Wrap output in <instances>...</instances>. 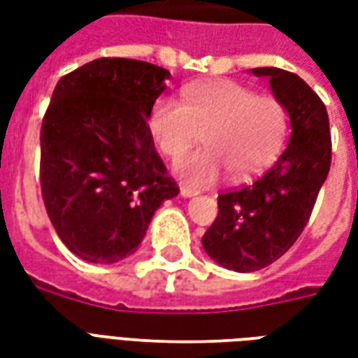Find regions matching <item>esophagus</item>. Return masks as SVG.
<instances>
[{"label":"esophagus","mask_w":358,"mask_h":358,"mask_svg":"<svg viewBox=\"0 0 358 358\" xmlns=\"http://www.w3.org/2000/svg\"><path fill=\"white\" fill-rule=\"evenodd\" d=\"M197 194H199V192L194 189V187H189V186L180 187V195H182V197H195Z\"/></svg>","instance_id":"1"}]
</instances>
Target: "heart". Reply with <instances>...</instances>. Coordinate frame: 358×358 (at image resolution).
I'll return each mask as SVG.
<instances>
[{"label":"heart","instance_id":"obj_1","mask_svg":"<svg viewBox=\"0 0 358 358\" xmlns=\"http://www.w3.org/2000/svg\"><path fill=\"white\" fill-rule=\"evenodd\" d=\"M149 132L166 157H180L201 140L207 148L182 157L174 172L194 186H210L230 171L248 180L266 169L282 149L287 110L272 95H255L234 80L205 82L184 90V103L157 97L148 115Z\"/></svg>","mask_w":358,"mask_h":358}]
</instances>
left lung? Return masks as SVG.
Returning <instances> with one entry per match:
<instances>
[{"label": "left lung", "instance_id": "1", "mask_svg": "<svg viewBox=\"0 0 358 358\" xmlns=\"http://www.w3.org/2000/svg\"><path fill=\"white\" fill-rule=\"evenodd\" d=\"M266 76L289 115L292 138L276 163L251 186L218 195V215L203 236V249L220 266L255 272L268 266L299 238L331 163L328 110L297 74L274 66Z\"/></svg>", "mask_w": 358, "mask_h": 358}]
</instances>
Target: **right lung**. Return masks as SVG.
I'll use <instances>...</instances> for the list:
<instances>
[{
  "label": "right lung",
  "mask_w": 358,
  "mask_h": 358,
  "mask_svg": "<svg viewBox=\"0 0 358 358\" xmlns=\"http://www.w3.org/2000/svg\"><path fill=\"white\" fill-rule=\"evenodd\" d=\"M169 78L145 61L101 57L53 90L40 132L42 197L61 241L88 263L132 255L155 210L178 195L148 126Z\"/></svg>",
  "instance_id": "obj_1"
}]
</instances>
